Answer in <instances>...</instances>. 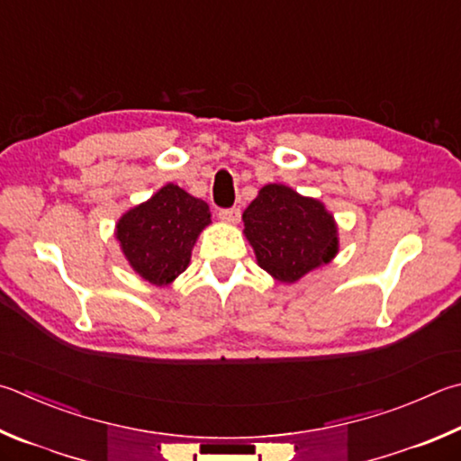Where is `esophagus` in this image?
Here are the masks:
<instances>
[{"mask_svg":"<svg viewBox=\"0 0 461 461\" xmlns=\"http://www.w3.org/2000/svg\"><path fill=\"white\" fill-rule=\"evenodd\" d=\"M240 207H228V209H220V220L225 223H238L240 221Z\"/></svg>","mask_w":461,"mask_h":461,"instance_id":"34e87169","label":"esophagus"}]
</instances>
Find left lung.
<instances>
[{"mask_svg":"<svg viewBox=\"0 0 461 461\" xmlns=\"http://www.w3.org/2000/svg\"><path fill=\"white\" fill-rule=\"evenodd\" d=\"M244 233L258 264L280 282H296L339 252L337 225L316 199L266 185L244 212Z\"/></svg>","mask_w":461,"mask_h":461,"instance_id":"8db88e82","label":"left lung"}]
</instances>
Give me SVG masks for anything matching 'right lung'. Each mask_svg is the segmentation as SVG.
Wrapping results in <instances>:
<instances>
[{"instance_id":"1","label":"right lung","mask_w":461,"mask_h":461,"mask_svg":"<svg viewBox=\"0 0 461 461\" xmlns=\"http://www.w3.org/2000/svg\"><path fill=\"white\" fill-rule=\"evenodd\" d=\"M209 207L181 187L165 185L116 223V240L132 270L155 286L185 272L191 248L209 220Z\"/></svg>"}]
</instances>
